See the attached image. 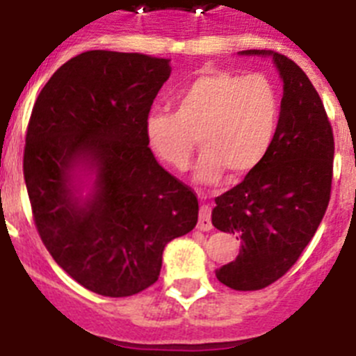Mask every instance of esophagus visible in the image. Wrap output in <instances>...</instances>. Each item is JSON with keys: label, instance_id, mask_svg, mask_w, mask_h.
<instances>
[{"label": "esophagus", "instance_id": "34e87169", "mask_svg": "<svg viewBox=\"0 0 356 356\" xmlns=\"http://www.w3.org/2000/svg\"><path fill=\"white\" fill-rule=\"evenodd\" d=\"M200 197L207 196L203 193H200ZM197 229H201V232H209V229H212V209H210V205H201L200 219H197Z\"/></svg>", "mask_w": 356, "mask_h": 356}]
</instances>
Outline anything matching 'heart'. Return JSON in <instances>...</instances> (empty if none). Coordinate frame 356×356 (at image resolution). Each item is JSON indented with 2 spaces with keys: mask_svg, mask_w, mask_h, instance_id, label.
Here are the masks:
<instances>
[{
  "mask_svg": "<svg viewBox=\"0 0 356 356\" xmlns=\"http://www.w3.org/2000/svg\"><path fill=\"white\" fill-rule=\"evenodd\" d=\"M278 115V92L264 74L205 69L180 90L175 114L147 115L146 135L175 171L188 168L197 137L203 155L196 178L216 184L222 172L234 180L259 168L275 140Z\"/></svg>",
  "mask_w": 356,
  "mask_h": 356,
  "instance_id": "obj_1",
  "label": "heart"
}]
</instances>
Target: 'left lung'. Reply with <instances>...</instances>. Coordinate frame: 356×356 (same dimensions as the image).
Masks as SVG:
<instances>
[{"instance_id":"obj_1","label":"left lung","mask_w":356,"mask_h":356,"mask_svg":"<svg viewBox=\"0 0 356 356\" xmlns=\"http://www.w3.org/2000/svg\"><path fill=\"white\" fill-rule=\"evenodd\" d=\"M267 55L284 78L275 140L212 210V225L241 238L237 259L216 273L234 291H260L282 278L312 241L332 194L335 143L325 105L300 65L282 53Z\"/></svg>"}]
</instances>
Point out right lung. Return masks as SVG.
Segmentation results:
<instances>
[{
    "label": "right lung",
    "instance_id": "1",
    "mask_svg": "<svg viewBox=\"0 0 356 356\" xmlns=\"http://www.w3.org/2000/svg\"><path fill=\"white\" fill-rule=\"evenodd\" d=\"M168 58L94 49L65 62L31 110L23 172L39 237L81 287L127 298L159 280L169 241L197 222V196L147 147L153 99ZM97 168V193L81 206L70 168Z\"/></svg>",
    "mask_w": 356,
    "mask_h": 356
}]
</instances>
